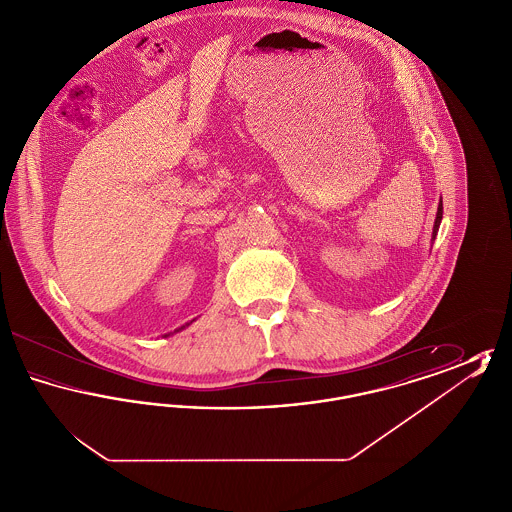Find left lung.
<instances>
[{
  "label": "left lung",
  "instance_id": "8db88e82",
  "mask_svg": "<svg viewBox=\"0 0 512 512\" xmlns=\"http://www.w3.org/2000/svg\"><path fill=\"white\" fill-rule=\"evenodd\" d=\"M441 217H443V203L439 201L438 215H436V222H434V232H432V242H434V240H436V236H438L439 222H441Z\"/></svg>",
  "mask_w": 512,
  "mask_h": 512
}]
</instances>
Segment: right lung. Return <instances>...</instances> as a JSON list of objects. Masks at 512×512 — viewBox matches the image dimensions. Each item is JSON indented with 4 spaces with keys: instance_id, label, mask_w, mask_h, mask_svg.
<instances>
[{
    "instance_id": "right-lung-1",
    "label": "right lung",
    "mask_w": 512,
    "mask_h": 512,
    "mask_svg": "<svg viewBox=\"0 0 512 512\" xmlns=\"http://www.w3.org/2000/svg\"><path fill=\"white\" fill-rule=\"evenodd\" d=\"M186 326H188V324H186ZM182 328H184V326H182ZM182 328H178V330H182Z\"/></svg>"
}]
</instances>
